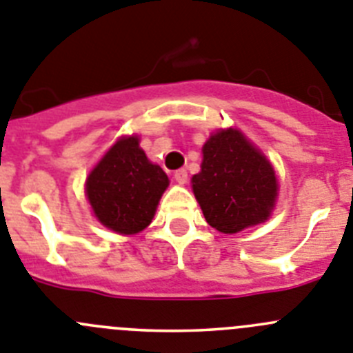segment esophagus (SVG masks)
<instances>
[{
  "label": "esophagus",
  "instance_id": "34e87169",
  "mask_svg": "<svg viewBox=\"0 0 353 353\" xmlns=\"http://www.w3.org/2000/svg\"><path fill=\"white\" fill-rule=\"evenodd\" d=\"M174 179H176L179 184H184L186 181H188V172H186L184 169L176 170V172H174Z\"/></svg>",
  "mask_w": 353,
  "mask_h": 353
}]
</instances>
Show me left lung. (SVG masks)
Listing matches in <instances>:
<instances>
[{
  "label": "left lung",
  "mask_w": 353,
  "mask_h": 353,
  "mask_svg": "<svg viewBox=\"0 0 353 353\" xmlns=\"http://www.w3.org/2000/svg\"><path fill=\"white\" fill-rule=\"evenodd\" d=\"M193 193L205 220L223 234H236L268 220L278 195L272 165L237 130H221L204 144Z\"/></svg>",
  "instance_id": "left-lung-1"
}]
</instances>
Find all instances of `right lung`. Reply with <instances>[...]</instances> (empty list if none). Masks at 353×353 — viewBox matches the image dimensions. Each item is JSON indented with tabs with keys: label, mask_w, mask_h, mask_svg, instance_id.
<instances>
[{
	"label": "right lung",
	"mask_w": 353,
	"mask_h": 353,
	"mask_svg": "<svg viewBox=\"0 0 353 353\" xmlns=\"http://www.w3.org/2000/svg\"><path fill=\"white\" fill-rule=\"evenodd\" d=\"M169 177L139 148L137 137L117 141L85 183V193L101 223L117 234H137L153 220Z\"/></svg>",
	"instance_id": "1"
}]
</instances>
